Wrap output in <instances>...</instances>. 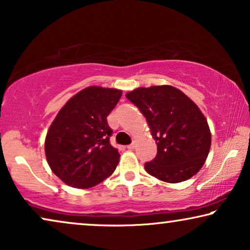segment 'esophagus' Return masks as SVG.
I'll return each instance as SVG.
<instances>
[{
  "label": "esophagus",
  "instance_id": "esophagus-1",
  "mask_svg": "<svg viewBox=\"0 0 250 250\" xmlns=\"http://www.w3.org/2000/svg\"><path fill=\"white\" fill-rule=\"evenodd\" d=\"M134 148H135V145H134V143H131V145H128V146H127V149H128V150H133Z\"/></svg>",
  "mask_w": 250,
  "mask_h": 250
}]
</instances>
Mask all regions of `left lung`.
I'll use <instances>...</instances> for the list:
<instances>
[{
    "label": "left lung",
    "instance_id": "1",
    "mask_svg": "<svg viewBox=\"0 0 250 250\" xmlns=\"http://www.w3.org/2000/svg\"><path fill=\"white\" fill-rule=\"evenodd\" d=\"M145 116L157 155L145 168L164 182L189 180L204 166L210 149L208 123L198 105L170 85L139 87L126 94Z\"/></svg>",
    "mask_w": 250,
    "mask_h": 250
}]
</instances>
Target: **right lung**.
I'll list each match as a JSON object with an SVG mask.
<instances>
[{
	"label": "right lung",
	"instance_id": "add662e5",
	"mask_svg": "<svg viewBox=\"0 0 250 250\" xmlns=\"http://www.w3.org/2000/svg\"><path fill=\"white\" fill-rule=\"evenodd\" d=\"M121 97V90L88 86L58 112L44 146L50 168L67 186L87 189L114 173L121 155L109 142L107 117Z\"/></svg>",
	"mask_w": 250,
	"mask_h": 250
}]
</instances>
